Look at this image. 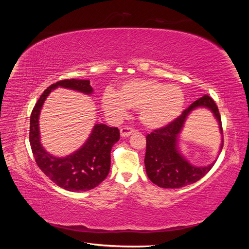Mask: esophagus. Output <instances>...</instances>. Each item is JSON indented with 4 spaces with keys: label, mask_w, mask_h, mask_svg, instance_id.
I'll use <instances>...</instances> for the list:
<instances>
[{
    "label": "esophagus",
    "mask_w": 249,
    "mask_h": 249,
    "mask_svg": "<svg viewBox=\"0 0 249 249\" xmlns=\"http://www.w3.org/2000/svg\"><path fill=\"white\" fill-rule=\"evenodd\" d=\"M134 132V129L131 126H124L120 129V135L122 137H129L130 135H132Z\"/></svg>",
    "instance_id": "esophagus-1"
}]
</instances>
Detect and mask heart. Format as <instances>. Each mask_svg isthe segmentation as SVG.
Returning a JSON list of instances; mask_svg holds the SVG:
<instances>
[{
    "label": "heart",
    "mask_w": 249,
    "mask_h": 249,
    "mask_svg": "<svg viewBox=\"0 0 249 249\" xmlns=\"http://www.w3.org/2000/svg\"><path fill=\"white\" fill-rule=\"evenodd\" d=\"M185 94L176 85L153 79H134L119 87L118 91L107 90L102 97L105 112L113 118H122L127 108L139 109L142 124L150 129L169 124L183 111Z\"/></svg>",
    "instance_id": "b5f03b06"
}]
</instances>
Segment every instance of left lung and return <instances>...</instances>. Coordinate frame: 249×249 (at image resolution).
<instances>
[{
	"label": "left lung",
	"instance_id": "obj_1",
	"mask_svg": "<svg viewBox=\"0 0 249 249\" xmlns=\"http://www.w3.org/2000/svg\"><path fill=\"white\" fill-rule=\"evenodd\" d=\"M198 107H205L213 112L219 123L221 134L222 124L219 110L212 97L203 95L185 109L182 114L169 124L154 130L146 136V153L144 158L148 178L162 188H180L197 182L212 169L216 161L205 167H196L185 160L177 148L178 136L182 131L187 116ZM223 147V138L221 149Z\"/></svg>",
	"mask_w": 249,
	"mask_h": 249
}]
</instances>
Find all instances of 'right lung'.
I'll return each instance as SVG.
<instances>
[{
  "mask_svg": "<svg viewBox=\"0 0 249 249\" xmlns=\"http://www.w3.org/2000/svg\"><path fill=\"white\" fill-rule=\"evenodd\" d=\"M59 86L86 94L93 91L89 80H62L48 87L37 101L30 117V145L37 166L57 186L72 192L91 190L108 176L111 149L119 140V130L107 124H95L85 144L74 154L65 158L50 155L41 146L38 118L47 96Z\"/></svg>",
  "mask_w": 249,
  "mask_h": 249,
  "instance_id": "1",
  "label": "right lung"
}]
</instances>
